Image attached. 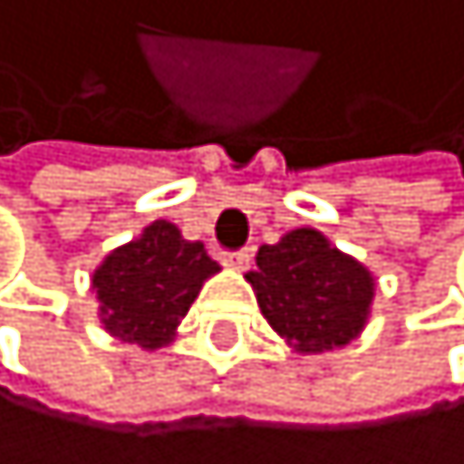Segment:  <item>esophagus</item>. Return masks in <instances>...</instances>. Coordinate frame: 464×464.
Segmentation results:
<instances>
[{
	"label": "esophagus",
	"instance_id": "1",
	"mask_svg": "<svg viewBox=\"0 0 464 464\" xmlns=\"http://www.w3.org/2000/svg\"><path fill=\"white\" fill-rule=\"evenodd\" d=\"M220 262L232 271H244L246 265H250V250H229L220 256Z\"/></svg>",
	"mask_w": 464,
	"mask_h": 464
}]
</instances>
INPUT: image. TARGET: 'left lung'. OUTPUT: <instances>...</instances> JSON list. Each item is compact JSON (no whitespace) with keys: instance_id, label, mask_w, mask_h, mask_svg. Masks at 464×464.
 I'll return each mask as SVG.
<instances>
[{"instance_id":"obj_1","label":"left lung","mask_w":464,"mask_h":464,"mask_svg":"<svg viewBox=\"0 0 464 464\" xmlns=\"http://www.w3.org/2000/svg\"><path fill=\"white\" fill-rule=\"evenodd\" d=\"M246 283L268 324L301 354L349 345L375 298L372 274L306 226L262 244Z\"/></svg>"}]
</instances>
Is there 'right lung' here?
<instances>
[{
	"instance_id": "1",
	"label": "right lung",
	"mask_w": 464,
	"mask_h": 464,
	"mask_svg": "<svg viewBox=\"0 0 464 464\" xmlns=\"http://www.w3.org/2000/svg\"><path fill=\"white\" fill-rule=\"evenodd\" d=\"M218 271L220 265L199 241L181 238L169 220H154L140 238L115 246L92 274L101 322L115 340L145 352L163 349L175 340V327L202 283Z\"/></svg>"
}]
</instances>
